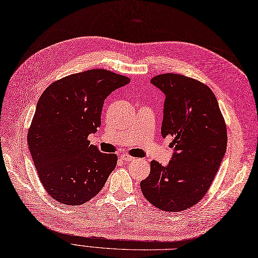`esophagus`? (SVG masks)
Instances as JSON below:
<instances>
[{"label":"esophagus","mask_w":258,"mask_h":258,"mask_svg":"<svg viewBox=\"0 0 258 258\" xmlns=\"http://www.w3.org/2000/svg\"><path fill=\"white\" fill-rule=\"evenodd\" d=\"M121 159H122L123 161H125V163H130V161H134V160H135L134 157H132V156L126 155V154L121 155Z\"/></svg>","instance_id":"obj_1"}]
</instances>
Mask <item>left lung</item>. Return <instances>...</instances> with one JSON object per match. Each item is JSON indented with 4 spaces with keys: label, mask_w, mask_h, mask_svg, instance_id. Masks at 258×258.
Returning a JSON list of instances; mask_svg holds the SVG:
<instances>
[{
    "label": "left lung",
    "mask_w": 258,
    "mask_h": 258,
    "mask_svg": "<svg viewBox=\"0 0 258 258\" xmlns=\"http://www.w3.org/2000/svg\"><path fill=\"white\" fill-rule=\"evenodd\" d=\"M151 83L166 95L161 136H172V159L167 166L151 161L141 180L145 198L164 212L186 211L208 191L224 157L226 125L212 89L185 75L165 73Z\"/></svg>",
    "instance_id": "8db88e82"
}]
</instances>
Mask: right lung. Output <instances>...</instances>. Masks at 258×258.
Here are the masks:
<instances>
[{"label": "right lung", "instance_id": "right-lung-1", "mask_svg": "<svg viewBox=\"0 0 258 258\" xmlns=\"http://www.w3.org/2000/svg\"><path fill=\"white\" fill-rule=\"evenodd\" d=\"M130 81L91 69L55 81L42 92L27 144L40 182L55 201L70 206L88 202L116 168L118 156L102 153L88 135L101 125L104 100Z\"/></svg>", "mask_w": 258, "mask_h": 258}]
</instances>
